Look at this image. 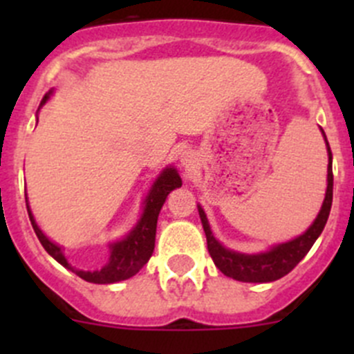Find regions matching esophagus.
Masks as SVG:
<instances>
[{"mask_svg": "<svg viewBox=\"0 0 354 354\" xmlns=\"http://www.w3.org/2000/svg\"><path fill=\"white\" fill-rule=\"evenodd\" d=\"M190 157H192V156H188V154H183V156H181V162H183L185 166H188V164L192 162V159H190Z\"/></svg>", "mask_w": 354, "mask_h": 354, "instance_id": "34e87169", "label": "esophagus"}]
</instances>
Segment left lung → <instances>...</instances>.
I'll use <instances>...</instances> for the list:
<instances>
[{
  "label": "left lung",
  "mask_w": 354,
  "mask_h": 354,
  "mask_svg": "<svg viewBox=\"0 0 354 354\" xmlns=\"http://www.w3.org/2000/svg\"><path fill=\"white\" fill-rule=\"evenodd\" d=\"M324 133V130H322ZM327 144V154H329V166H327V192L326 198H324L322 209H320L319 216L313 221L312 226L301 234V236L295 238V240L288 241V243H281L272 246L269 252L255 253V255H245V253L233 252V250L224 248L219 241L214 238L212 231H210L209 221H207L205 212L202 207L198 205L200 221H202L203 231L207 236V248H209L210 257H212L214 263L217 269L227 277H233L236 281H243V283H272V281L281 279L291 272L299 260L310 252L317 238L326 227L327 219H329V212L332 207V187H334V176H332V152L327 142L326 133H324Z\"/></svg>",
  "instance_id": "left-lung-1"
}]
</instances>
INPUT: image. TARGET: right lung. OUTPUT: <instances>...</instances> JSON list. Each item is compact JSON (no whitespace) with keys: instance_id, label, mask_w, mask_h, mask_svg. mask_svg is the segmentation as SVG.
I'll list each match as a JSON object with an SVG mask.
<instances>
[{"instance_id":"right-lung-1","label":"right lung","mask_w":354,"mask_h":354,"mask_svg":"<svg viewBox=\"0 0 354 354\" xmlns=\"http://www.w3.org/2000/svg\"><path fill=\"white\" fill-rule=\"evenodd\" d=\"M49 95H51V92H48V94L42 97L41 106L46 104ZM180 187H181V178L180 174H178V171L174 169V167H166V169L159 174V178L154 181L147 198H145L144 214H142L137 226H135L133 230L123 238V240L109 245L108 260H106L104 266H102L101 269H95V270L75 269V267L66 260L62 246L53 243V241L49 240L41 230H39L37 223H35L30 209H28V203H27V212H28V217H30L32 227H34L39 241H41V245L44 246V250L53 257V259L58 260L63 267L70 269L71 272H75L78 277L87 281V283L111 284V283H118V281H124L128 279V277L135 276V274H137L138 270L149 262L156 245L157 217H159L160 209H162L169 192H173L174 188H180Z\"/></svg>"}]
</instances>
